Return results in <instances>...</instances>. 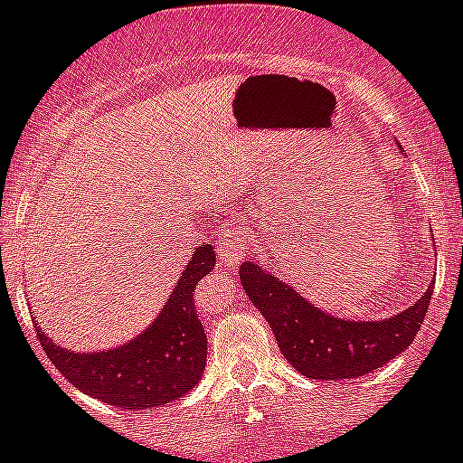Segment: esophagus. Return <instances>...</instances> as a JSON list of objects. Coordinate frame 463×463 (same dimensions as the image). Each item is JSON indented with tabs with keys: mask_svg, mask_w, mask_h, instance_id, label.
I'll list each match as a JSON object with an SVG mask.
<instances>
[{
	"mask_svg": "<svg viewBox=\"0 0 463 463\" xmlns=\"http://www.w3.org/2000/svg\"><path fill=\"white\" fill-rule=\"evenodd\" d=\"M217 253L223 266H240L246 258V231L240 223H228V228H223L217 241Z\"/></svg>",
	"mask_w": 463,
	"mask_h": 463,
	"instance_id": "obj_1",
	"label": "esophagus"
}]
</instances>
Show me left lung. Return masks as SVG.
<instances>
[{"label": "left lung", "mask_w": 463, "mask_h": 463, "mask_svg": "<svg viewBox=\"0 0 463 463\" xmlns=\"http://www.w3.org/2000/svg\"><path fill=\"white\" fill-rule=\"evenodd\" d=\"M240 279L293 370L318 381L365 376L405 352L421 329L434 287L430 282L412 307L385 320H347L314 307L258 261L246 260Z\"/></svg>", "instance_id": "left-lung-1"}]
</instances>
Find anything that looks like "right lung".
Listing matches in <instances>:
<instances>
[{"label": "right lung", "mask_w": 463, "mask_h": 463, "mask_svg": "<svg viewBox=\"0 0 463 463\" xmlns=\"http://www.w3.org/2000/svg\"><path fill=\"white\" fill-rule=\"evenodd\" d=\"M214 261L213 244L199 246L161 314L137 338L105 352H71L37 329L42 349L69 383L107 405L149 412L179 399L203 374L208 340L194 309V287Z\"/></svg>", "instance_id": "1"}]
</instances>
